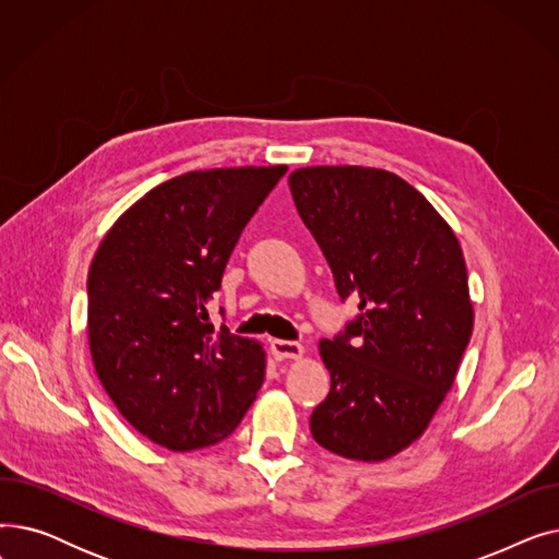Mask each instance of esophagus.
Masks as SVG:
<instances>
[{
    "mask_svg": "<svg viewBox=\"0 0 559 559\" xmlns=\"http://www.w3.org/2000/svg\"><path fill=\"white\" fill-rule=\"evenodd\" d=\"M270 348H272V356L276 360H299V358H304V346L299 342L272 340Z\"/></svg>",
    "mask_w": 559,
    "mask_h": 559,
    "instance_id": "1",
    "label": "esophagus"
}]
</instances>
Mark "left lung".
Masks as SVG:
<instances>
[{
  "instance_id": "left-lung-1",
  "label": "left lung",
  "mask_w": 559,
  "mask_h": 559,
  "mask_svg": "<svg viewBox=\"0 0 559 559\" xmlns=\"http://www.w3.org/2000/svg\"><path fill=\"white\" fill-rule=\"evenodd\" d=\"M287 181L340 297L360 301L344 335L319 342L331 392L314 407L310 432L335 455L383 462L426 432L472 340L460 240L388 169L317 165Z\"/></svg>"
}]
</instances>
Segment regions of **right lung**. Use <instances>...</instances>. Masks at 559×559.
<instances>
[{
    "instance_id": "right-lung-1",
    "label": "right lung",
    "mask_w": 559,
    "mask_h": 559,
    "mask_svg": "<svg viewBox=\"0 0 559 559\" xmlns=\"http://www.w3.org/2000/svg\"><path fill=\"white\" fill-rule=\"evenodd\" d=\"M287 165L188 171L108 228L87 272V344L120 415L150 442L194 451L226 439L255 401L267 354L215 331L209 304L247 222Z\"/></svg>"
}]
</instances>
